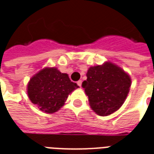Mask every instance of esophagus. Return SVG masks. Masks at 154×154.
<instances>
[{"label": "esophagus", "mask_w": 154, "mask_h": 154, "mask_svg": "<svg viewBox=\"0 0 154 154\" xmlns=\"http://www.w3.org/2000/svg\"><path fill=\"white\" fill-rule=\"evenodd\" d=\"M82 80H79V81H78V82H77V84L81 87V86H82Z\"/></svg>", "instance_id": "1"}]
</instances>
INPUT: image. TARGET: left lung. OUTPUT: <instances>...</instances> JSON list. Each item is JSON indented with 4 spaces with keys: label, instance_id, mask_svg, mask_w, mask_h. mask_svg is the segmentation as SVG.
Listing matches in <instances>:
<instances>
[{
    "label": "left lung",
    "instance_id": "left-lung-1",
    "mask_svg": "<svg viewBox=\"0 0 154 154\" xmlns=\"http://www.w3.org/2000/svg\"><path fill=\"white\" fill-rule=\"evenodd\" d=\"M82 88L91 109L100 116H108L121 108L131 84L129 75L112 63L91 67Z\"/></svg>",
    "mask_w": 154,
    "mask_h": 154
}]
</instances>
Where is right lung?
Listing matches in <instances>:
<instances>
[{
  "mask_svg": "<svg viewBox=\"0 0 154 154\" xmlns=\"http://www.w3.org/2000/svg\"><path fill=\"white\" fill-rule=\"evenodd\" d=\"M78 87L68 74L55 68H45L30 79L28 94L32 103L42 111L53 113L64 104L68 94Z\"/></svg>",
  "mask_w": 154,
  "mask_h": 154,
  "instance_id": "obj_1",
  "label": "right lung"
}]
</instances>
